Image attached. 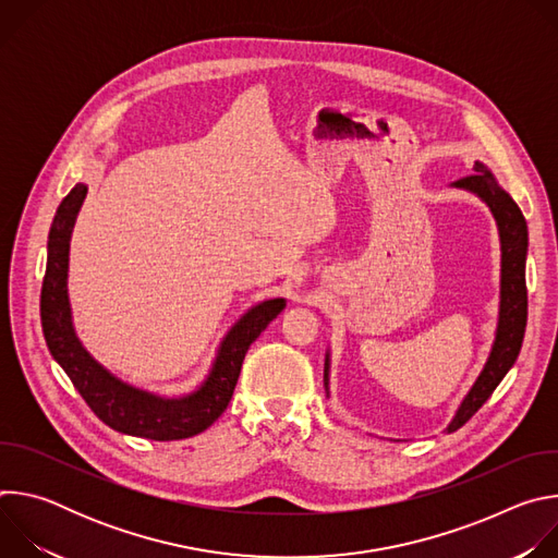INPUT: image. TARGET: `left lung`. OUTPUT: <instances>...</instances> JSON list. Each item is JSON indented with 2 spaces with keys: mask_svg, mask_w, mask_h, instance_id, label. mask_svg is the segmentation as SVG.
<instances>
[{
  "mask_svg": "<svg viewBox=\"0 0 558 558\" xmlns=\"http://www.w3.org/2000/svg\"><path fill=\"white\" fill-rule=\"evenodd\" d=\"M474 172L452 183V187L465 190L480 196L493 211L499 241H501V302H499V323L493 342V351L484 371L472 384L470 392L463 397L461 407L457 409L452 422L448 424V433L461 428L476 411H480L506 373L519 357L525 323H527V289H525V256H527V225L512 201V196L497 183L493 172L476 161ZM325 388L329 395V353L325 360Z\"/></svg>",
  "mask_w": 558,
  "mask_h": 558,
  "instance_id": "left-lung-1",
  "label": "left lung"
}]
</instances>
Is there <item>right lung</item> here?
<instances>
[{"label":"right lung","mask_w":558,"mask_h":558,"mask_svg":"<svg viewBox=\"0 0 558 558\" xmlns=\"http://www.w3.org/2000/svg\"><path fill=\"white\" fill-rule=\"evenodd\" d=\"M88 187L76 183L61 201L50 233L48 263L41 287V327L50 355L65 371L90 411L112 430L123 435L174 441L209 428L227 409L243 360L252 342L284 308V298L265 300L252 306L222 338L205 381L190 395L163 397L136 388L101 366L78 342L68 300V252L70 235Z\"/></svg>","instance_id":"1"}]
</instances>
